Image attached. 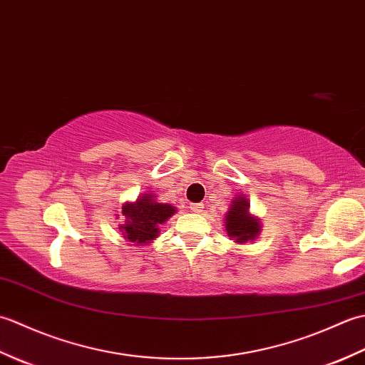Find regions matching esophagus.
<instances>
[{"label":"esophagus","mask_w":365,"mask_h":365,"mask_svg":"<svg viewBox=\"0 0 365 365\" xmlns=\"http://www.w3.org/2000/svg\"><path fill=\"white\" fill-rule=\"evenodd\" d=\"M190 208L195 213H200L204 210V204H190Z\"/></svg>","instance_id":"esophagus-1"}]
</instances>
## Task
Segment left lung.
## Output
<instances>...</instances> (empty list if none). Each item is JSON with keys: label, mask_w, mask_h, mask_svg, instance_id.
<instances>
[{"label": "left lung", "mask_w": 365, "mask_h": 365, "mask_svg": "<svg viewBox=\"0 0 365 365\" xmlns=\"http://www.w3.org/2000/svg\"><path fill=\"white\" fill-rule=\"evenodd\" d=\"M226 230L235 243L252 242L260 234V220L250 213V202L243 196L232 200V205L226 215Z\"/></svg>", "instance_id": "obj_1"}]
</instances>
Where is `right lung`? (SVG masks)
Masks as SVG:
<instances>
[{
	"label": "right lung",
	"instance_id": "obj_1",
	"mask_svg": "<svg viewBox=\"0 0 365 365\" xmlns=\"http://www.w3.org/2000/svg\"><path fill=\"white\" fill-rule=\"evenodd\" d=\"M175 207L158 202L157 196L143 195L135 202L122 205L125 224L119 227L128 242L147 245L158 237L160 226L175 213Z\"/></svg>",
	"mask_w": 365,
	"mask_h": 365
}]
</instances>
